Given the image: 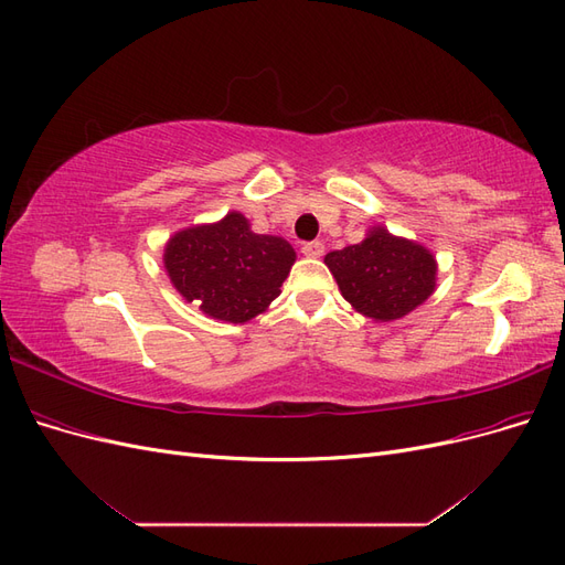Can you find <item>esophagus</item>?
<instances>
[{"instance_id": "1", "label": "esophagus", "mask_w": 565, "mask_h": 565, "mask_svg": "<svg viewBox=\"0 0 565 565\" xmlns=\"http://www.w3.org/2000/svg\"><path fill=\"white\" fill-rule=\"evenodd\" d=\"M301 252H303L306 256H311V259H318V256L324 254V245H322L320 241H311V243H303V245H301Z\"/></svg>"}]
</instances>
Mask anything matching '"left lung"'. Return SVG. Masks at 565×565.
Segmentation results:
<instances>
[{"instance_id": "8db88e82", "label": "left lung", "mask_w": 565, "mask_h": 565, "mask_svg": "<svg viewBox=\"0 0 565 565\" xmlns=\"http://www.w3.org/2000/svg\"><path fill=\"white\" fill-rule=\"evenodd\" d=\"M324 264L341 295L374 320H398L431 297L436 287V262L417 243L393 237L374 228L363 243L330 252Z\"/></svg>"}]
</instances>
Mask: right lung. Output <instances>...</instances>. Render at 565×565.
Returning <instances> with one entry per match:
<instances>
[{
	"mask_svg": "<svg viewBox=\"0 0 565 565\" xmlns=\"http://www.w3.org/2000/svg\"><path fill=\"white\" fill-rule=\"evenodd\" d=\"M295 256L282 237L256 235L243 214L231 212L218 224L177 233L164 247V268L207 316L247 322L280 295Z\"/></svg>",
	"mask_w": 565,
	"mask_h": 565,
	"instance_id": "add662e5",
	"label": "right lung"
}]
</instances>
